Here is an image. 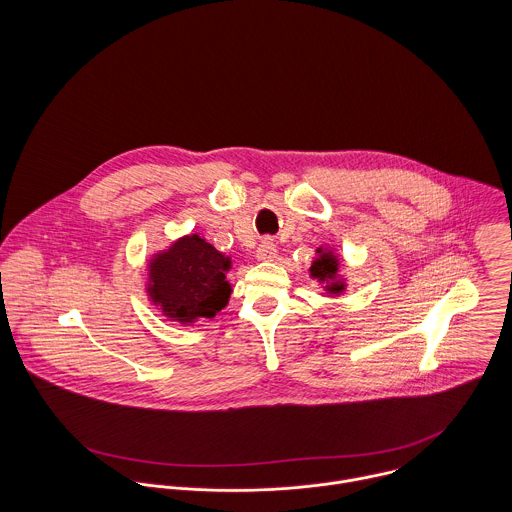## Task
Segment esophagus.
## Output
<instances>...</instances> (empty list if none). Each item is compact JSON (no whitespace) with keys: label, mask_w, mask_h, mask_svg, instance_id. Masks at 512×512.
<instances>
[{"label":"esophagus","mask_w":512,"mask_h":512,"mask_svg":"<svg viewBox=\"0 0 512 512\" xmlns=\"http://www.w3.org/2000/svg\"><path fill=\"white\" fill-rule=\"evenodd\" d=\"M276 242L272 238H264L256 248V258L260 262H272L276 258Z\"/></svg>","instance_id":"34e87169"}]
</instances>
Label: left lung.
<instances>
[{"instance_id": "1", "label": "left lung", "mask_w": 512, "mask_h": 512, "mask_svg": "<svg viewBox=\"0 0 512 512\" xmlns=\"http://www.w3.org/2000/svg\"><path fill=\"white\" fill-rule=\"evenodd\" d=\"M317 252H321V248H319ZM337 270H339L337 256H333L331 252H321L319 258H317V260L313 262V266H311V276L317 278L319 282H329V280H331V284L327 286V292L341 293L345 290V284L333 282L335 276H337Z\"/></svg>"}]
</instances>
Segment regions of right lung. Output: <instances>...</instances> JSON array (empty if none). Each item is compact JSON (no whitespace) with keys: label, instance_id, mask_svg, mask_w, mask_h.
Returning <instances> with one entry per match:
<instances>
[{"label":"right lung","instance_id":"1","mask_svg":"<svg viewBox=\"0 0 512 512\" xmlns=\"http://www.w3.org/2000/svg\"><path fill=\"white\" fill-rule=\"evenodd\" d=\"M149 266L151 299L167 317L181 323L215 317L232 292L224 276L230 260L197 234L157 254Z\"/></svg>","mask_w":512,"mask_h":512}]
</instances>
